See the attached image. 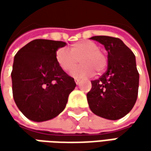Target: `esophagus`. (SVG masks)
<instances>
[{"label": "esophagus", "instance_id": "1", "mask_svg": "<svg viewBox=\"0 0 151 151\" xmlns=\"http://www.w3.org/2000/svg\"><path fill=\"white\" fill-rule=\"evenodd\" d=\"M75 82H76V84L78 85L79 82H80V80H79V79H75Z\"/></svg>", "mask_w": 151, "mask_h": 151}]
</instances>
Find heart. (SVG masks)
I'll return each mask as SVG.
<instances>
[{
  "mask_svg": "<svg viewBox=\"0 0 151 151\" xmlns=\"http://www.w3.org/2000/svg\"><path fill=\"white\" fill-rule=\"evenodd\" d=\"M82 65L73 68L78 60ZM55 60L61 69L68 72L71 70L70 75L76 77H88L94 75V70L100 74L106 69L107 58L106 55L99 50V46L91 41L83 40L71 45L70 51L65 48L57 50Z\"/></svg>",
  "mask_w": 151,
  "mask_h": 151,
  "instance_id": "1",
  "label": "heart"
}]
</instances>
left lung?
Returning a JSON list of instances; mask_svg holds the SVG:
<instances>
[{
	"label": "left lung",
	"instance_id": "left-lung-1",
	"mask_svg": "<svg viewBox=\"0 0 151 151\" xmlns=\"http://www.w3.org/2000/svg\"><path fill=\"white\" fill-rule=\"evenodd\" d=\"M107 51L108 66L97 80L91 81L86 97L91 112L110 120L124 117L134 106L138 96L139 75L135 56L118 38L94 36Z\"/></svg>",
	"mask_w": 151,
	"mask_h": 151
}]
</instances>
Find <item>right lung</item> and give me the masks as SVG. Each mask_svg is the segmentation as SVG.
Wrapping results in <instances>:
<instances>
[{"mask_svg": "<svg viewBox=\"0 0 151 151\" xmlns=\"http://www.w3.org/2000/svg\"><path fill=\"white\" fill-rule=\"evenodd\" d=\"M62 41L35 39L14 57L12 71L13 98L23 115L35 122L55 118L65 109L68 96L76 87L55 60Z\"/></svg>", "mask_w": 151, "mask_h": 151, "instance_id": "add662e5", "label": "right lung"}]
</instances>
